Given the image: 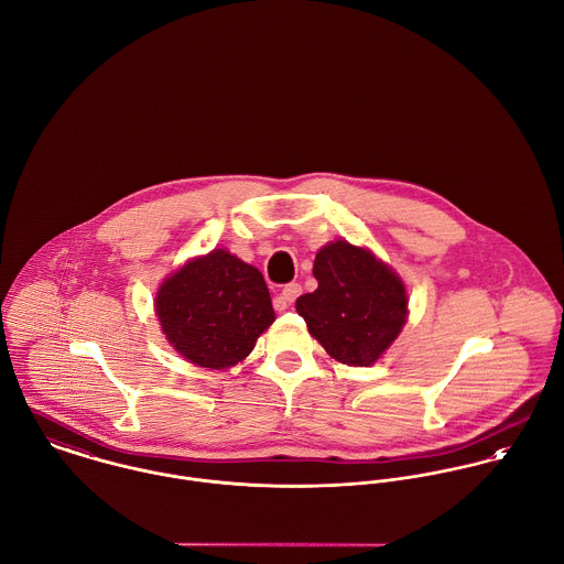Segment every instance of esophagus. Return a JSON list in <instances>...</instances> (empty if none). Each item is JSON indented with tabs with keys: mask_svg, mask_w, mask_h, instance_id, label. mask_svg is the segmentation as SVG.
Here are the masks:
<instances>
[{
	"mask_svg": "<svg viewBox=\"0 0 564 564\" xmlns=\"http://www.w3.org/2000/svg\"><path fill=\"white\" fill-rule=\"evenodd\" d=\"M300 295H302V286H300L297 282L286 284V286L282 289V293H280L278 302H275V308H278V311H284V308H286V306H291Z\"/></svg>",
	"mask_w": 564,
	"mask_h": 564,
	"instance_id": "1",
	"label": "esophagus"
}]
</instances>
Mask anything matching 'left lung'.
<instances>
[{
	"label": "left lung",
	"mask_w": 564,
	"mask_h": 564,
	"mask_svg": "<svg viewBox=\"0 0 564 564\" xmlns=\"http://www.w3.org/2000/svg\"><path fill=\"white\" fill-rule=\"evenodd\" d=\"M313 273L317 291L295 304L311 334L343 365H373L408 317L402 278L369 249L347 241L323 245Z\"/></svg>",
	"instance_id": "obj_1"
}]
</instances>
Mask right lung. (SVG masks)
I'll return each mask as SVG.
<instances>
[{
    "label": "right lung",
    "mask_w": 564,
    "mask_h": 564,
    "mask_svg": "<svg viewBox=\"0 0 564 564\" xmlns=\"http://www.w3.org/2000/svg\"><path fill=\"white\" fill-rule=\"evenodd\" d=\"M156 317L182 358L230 369L249 356L275 313L262 273L228 249H213L162 282Z\"/></svg>",
    "instance_id": "right-lung-1"
}]
</instances>
